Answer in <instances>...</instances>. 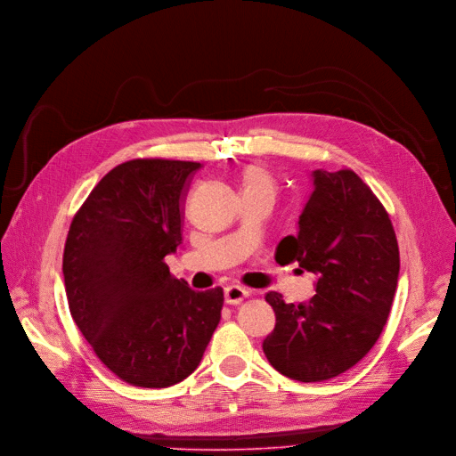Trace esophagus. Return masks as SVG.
Segmentation results:
<instances>
[{
	"label": "esophagus",
	"instance_id": "34e87169",
	"mask_svg": "<svg viewBox=\"0 0 456 456\" xmlns=\"http://www.w3.org/2000/svg\"><path fill=\"white\" fill-rule=\"evenodd\" d=\"M248 295H249V291L244 288H239V285H229V288H225V291H224V298L227 305H240V302Z\"/></svg>",
	"mask_w": 456,
	"mask_h": 456
}]
</instances>
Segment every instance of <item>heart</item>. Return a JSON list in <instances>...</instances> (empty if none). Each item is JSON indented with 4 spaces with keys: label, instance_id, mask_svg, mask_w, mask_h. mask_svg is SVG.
I'll use <instances>...</instances> for the list:
<instances>
[{
    "label": "heart",
    "instance_id": "1",
    "mask_svg": "<svg viewBox=\"0 0 456 456\" xmlns=\"http://www.w3.org/2000/svg\"><path fill=\"white\" fill-rule=\"evenodd\" d=\"M240 190L246 193H268L276 195V182L273 173L261 163H249L240 173Z\"/></svg>",
    "mask_w": 456,
    "mask_h": 456
}]
</instances>
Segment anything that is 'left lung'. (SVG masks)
Here are the masks:
<instances>
[{"instance_id": "1", "label": "left lung", "mask_w": 456, "mask_h": 456, "mask_svg": "<svg viewBox=\"0 0 456 456\" xmlns=\"http://www.w3.org/2000/svg\"><path fill=\"white\" fill-rule=\"evenodd\" d=\"M314 191L298 232L276 248V263H298L317 276L315 295L285 305L265 300L276 327L263 351L280 374L302 383L344 374L374 347L391 314L400 254L391 217L374 191L349 168L312 173Z\"/></svg>"}]
</instances>
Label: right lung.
Wrapping results in <instances>:
<instances>
[{
  "label": "right lung",
  "instance_id": "1",
  "mask_svg": "<svg viewBox=\"0 0 456 456\" xmlns=\"http://www.w3.org/2000/svg\"><path fill=\"white\" fill-rule=\"evenodd\" d=\"M197 161L114 167L75 214L63 280L77 327L99 361L133 387L163 389L193 374L222 319L224 289L193 291L168 273Z\"/></svg>",
  "mask_w": 456,
  "mask_h": 456
}]
</instances>
